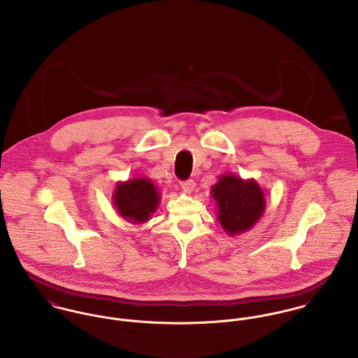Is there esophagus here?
Wrapping results in <instances>:
<instances>
[{
	"label": "esophagus",
	"mask_w": 358,
	"mask_h": 358,
	"mask_svg": "<svg viewBox=\"0 0 358 358\" xmlns=\"http://www.w3.org/2000/svg\"><path fill=\"white\" fill-rule=\"evenodd\" d=\"M180 187H182L185 192L192 193V192L194 190V187H196V182H194V180H192V179L185 180V182H180Z\"/></svg>",
	"instance_id": "esophagus-1"
}]
</instances>
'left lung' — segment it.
Wrapping results in <instances>:
<instances>
[{
	"mask_svg": "<svg viewBox=\"0 0 358 358\" xmlns=\"http://www.w3.org/2000/svg\"><path fill=\"white\" fill-rule=\"evenodd\" d=\"M210 196L217 208V220L229 236L251 230L266 209L264 192L255 179L223 173L212 186Z\"/></svg>",
	"mask_w": 358,
	"mask_h": 358,
	"instance_id": "1",
	"label": "left lung"
}]
</instances>
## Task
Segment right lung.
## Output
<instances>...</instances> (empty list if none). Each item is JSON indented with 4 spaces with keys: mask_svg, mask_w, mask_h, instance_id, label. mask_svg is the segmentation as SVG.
Returning <instances> with one entry per match:
<instances>
[{
    "mask_svg": "<svg viewBox=\"0 0 358 358\" xmlns=\"http://www.w3.org/2000/svg\"><path fill=\"white\" fill-rule=\"evenodd\" d=\"M161 201V194L152 179L134 178L118 182L113 192L117 212L132 224H142L152 219Z\"/></svg>",
    "mask_w": 358,
    "mask_h": 358,
    "instance_id": "add662e5",
    "label": "right lung"
}]
</instances>
